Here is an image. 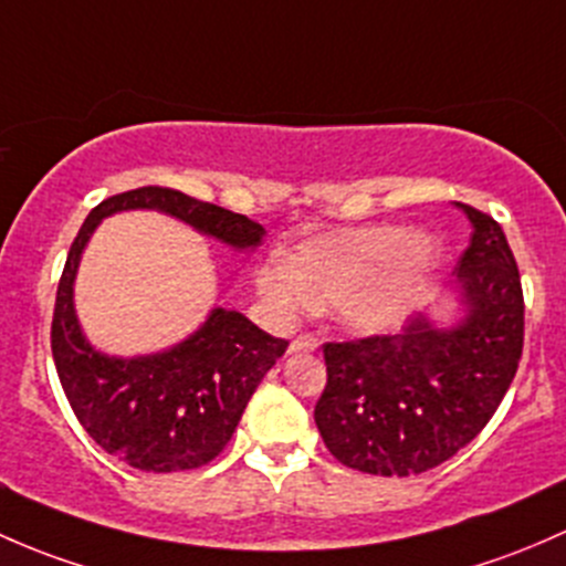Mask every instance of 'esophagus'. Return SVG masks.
<instances>
[{"label": "esophagus", "mask_w": 566, "mask_h": 566, "mask_svg": "<svg viewBox=\"0 0 566 566\" xmlns=\"http://www.w3.org/2000/svg\"><path fill=\"white\" fill-rule=\"evenodd\" d=\"M318 348V340L316 337H296V340H291V346H289V354H311V352H316Z\"/></svg>", "instance_id": "1"}]
</instances>
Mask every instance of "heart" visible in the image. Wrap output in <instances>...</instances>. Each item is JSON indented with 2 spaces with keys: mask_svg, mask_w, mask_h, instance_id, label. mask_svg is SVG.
Instances as JSON below:
<instances>
[{
  "mask_svg": "<svg viewBox=\"0 0 566 566\" xmlns=\"http://www.w3.org/2000/svg\"><path fill=\"white\" fill-rule=\"evenodd\" d=\"M444 248L428 231L398 223L313 234L272 255L255 272V289L277 318L332 305L337 324L357 335L398 329L433 277Z\"/></svg>",
  "mask_w": 566,
  "mask_h": 566,
  "instance_id": "obj_1",
  "label": "heart"
}]
</instances>
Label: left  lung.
<instances>
[{
    "instance_id": "1",
    "label": "left lung",
    "mask_w": 566,
    "mask_h": 566,
    "mask_svg": "<svg viewBox=\"0 0 566 566\" xmlns=\"http://www.w3.org/2000/svg\"><path fill=\"white\" fill-rule=\"evenodd\" d=\"M471 240L433 307L400 335L326 343L316 424L348 469L411 476L458 455L488 424L523 352L515 255L491 214L455 203Z\"/></svg>"
}]
</instances>
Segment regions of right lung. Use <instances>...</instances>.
Instances as JSON below:
<instances>
[{
    "instance_id": "obj_1",
    "label": "right lung",
    "mask_w": 566,
    "mask_h": 566,
    "mask_svg": "<svg viewBox=\"0 0 566 566\" xmlns=\"http://www.w3.org/2000/svg\"><path fill=\"white\" fill-rule=\"evenodd\" d=\"M147 209L250 255L264 242V226L179 190L138 188L97 203L70 244L56 289L51 352L75 417L86 433L122 463L168 474L209 463L240 424L250 395L289 343L266 335L240 311L214 305L174 346L149 354H106L86 337L75 313V275L97 226L111 214Z\"/></svg>"
}]
</instances>
